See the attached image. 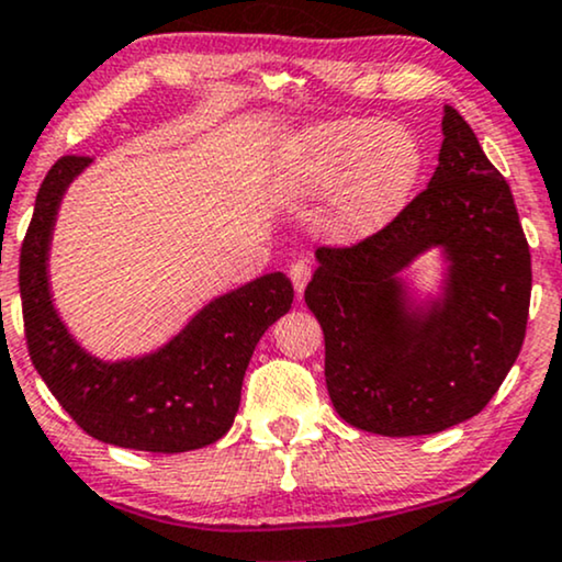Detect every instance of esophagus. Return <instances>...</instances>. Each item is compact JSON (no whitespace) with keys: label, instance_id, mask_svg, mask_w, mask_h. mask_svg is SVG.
I'll use <instances>...</instances> for the list:
<instances>
[{"label":"esophagus","instance_id":"obj_1","mask_svg":"<svg viewBox=\"0 0 562 562\" xmlns=\"http://www.w3.org/2000/svg\"><path fill=\"white\" fill-rule=\"evenodd\" d=\"M310 276H313V270H310L307 260H296V262H292V266H289V279H292L296 294L304 292V286H307Z\"/></svg>","mask_w":562,"mask_h":562}]
</instances>
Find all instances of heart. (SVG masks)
Listing matches in <instances>:
<instances>
[{
    "label": "heart",
    "mask_w": 562,
    "mask_h": 562,
    "mask_svg": "<svg viewBox=\"0 0 562 562\" xmlns=\"http://www.w3.org/2000/svg\"><path fill=\"white\" fill-rule=\"evenodd\" d=\"M425 154L404 124L336 120L313 124L281 143L270 179L286 198H323L321 232L357 241L383 228L412 195Z\"/></svg>",
    "instance_id": "heart-1"
}]
</instances>
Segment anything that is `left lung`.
<instances>
[{
    "label": "left lung",
    "mask_w": 562,
    "mask_h": 562,
    "mask_svg": "<svg viewBox=\"0 0 562 562\" xmlns=\"http://www.w3.org/2000/svg\"><path fill=\"white\" fill-rule=\"evenodd\" d=\"M429 248L447 268L439 292L417 297L400 273ZM315 258L304 302L323 328L338 417L408 438L490 404L524 344L531 255L508 182L453 106L427 190L378 234Z\"/></svg>",
    "instance_id": "1"
}]
</instances>
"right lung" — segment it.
I'll return each mask as SVG.
<instances>
[{"label":"right lung","mask_w":562,"mask_h":562,"mask_svg":"<svg viewBox=\"0 0 562 562\" xmlns=\"http://www.w3.org/2000/svg\"><path fill=\"white\" fill-rule=\"evenodd\" d=\"M90 164L88 156H65L48 169L20 249V296L33 364L90 438L148 453L211 446L234 425L255 346L292 307V281L276 270L213 296L150 355L114 362L90 355L61 323L48 283L61 198Z\"/></svg>","instance_id":"add662e5"}]
</instances>
